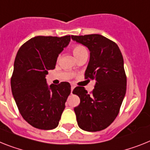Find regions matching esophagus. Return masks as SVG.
I'll use <instances>...</instances> for the list:
<instances>
[{
    "instance_id": "esophagus-1",
    "label": "esophagus",
    "mask_w": 150,
    "mask_h": 150,
    "mask_svg": "<svg viewBox=\"0 0 150 150\" xmlns=\"http://www.w3.org/2000/svg\"><path fill=\"white\" fill-rule=\"evenodd\" d=\"M74 88H75V86H74V85H71V94L72 93V91Z\"/></svg>"
}]
</instances>
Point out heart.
<instances>
[{
  "instance_id": "heart-1",
  "label": "heart",
  "mask_w": 150,
  "mask_h": 150,
  "mask_svg": "<svg viewBox=\"0 0 150 150\" xmlns=\"http://www.w3.org/2000/svg\"><path fill=\"white\" fill-rule=\"evenodd\" d=\"M72 52L74 56H75V58H78L79 56H80L81 55L84 53H86L87 50L85 47L81 45H75V46L72 47Z\"/></svg>"
}]
</instances>
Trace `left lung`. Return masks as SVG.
Segmentation results:
<instances>
[{"mask_svg": "<svg viewBox=\"0 0 150 150\" xmlns=\"http://www.w3.org/2000/svg\"><path fill=\"white\" fill-rule=\"evenodd\" d=\"M71 39L90 51L85 77L95 81L91 94L79 86L72 91L80 98V104L74 108L78 125L85 131H100L115 120L125 96L123 56L115 42L101 35L71 36Z\"/></svg>", "mask_w": 150, "mask_h": 150, "instance_id": "1", "label": "left lung"}]
</instances>
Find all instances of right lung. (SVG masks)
<instances>
[{"mask_svg": "<svg viewBox=\"0 0 150 150\" xmlns=\"http://www.w3.org/2000/svg\"><path fill=\"white\" fill-rule=\"evenodd\" d=\"M70 40V36H35L22 45L15 58L11 80L13 98L23 118L38 129L59 125L71 93L69 82L49 86L46 79Z\"/></svg>", "mask_w": 150, "mask_h": 150, "instance_id": "right-lung-1", "label": "right lung"}]
</instances>
